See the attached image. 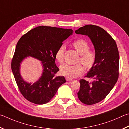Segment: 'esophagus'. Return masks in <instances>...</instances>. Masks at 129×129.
<instances>
[{"label":"esophagus","mask_w":129,"mask_h":129,"mask_svg":"<svg viewBox=\"0 0 129 129\" xmlns=\"http://www.w3.org/2000/svg\"><path fill=\"white\" fill-rule=\"evenodd\" d=\"M66 80L67 81H71V80H72V79L70 78H69V77H67V76H66Z\"/></svg>","instance_id":"34e87169"}]
</instances>
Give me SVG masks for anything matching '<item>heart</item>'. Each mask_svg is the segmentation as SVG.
<instances>
[{
  "mask_svg": "<svg viewBox=\"0 0 129 129\" xmlns=\"http://www.w3.org/2000/svg\"><path fill=\"white\" fill-rule=\"evenodd\" d=\"M79 54H80L79 60L86 68H91L94 64L96 59V51L93 49H89V45L86 41L83 39L76 40L73 42ZM66 46L64 44L61 45L55 52V59L59 63H62L64 58ZM60 73L62 75L69 78H74L76 75L82 74L84 71V67L81 63L76 64H70L64 63L60 67Z\"/></svg>",
  "mask_w": 129,
  "mask_h": 129,
  "instance_id": "obj_1",
  "label": "heart"
}]
</instances>
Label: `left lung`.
I'll list each match as a JSON object with an SVG mask.
<instances>
[{
    "mask_svg": "<svg viewBox=\"0 0 129 129\" xmlns=\"http://www.w3.org/2000/svg\"><path fill=\"white\" fill-rule=\"evenodd\" d=\"M88 36L94 45L96 59L85 77L92 82L80 79L78 93L81 102L92 105L104 99L116 84L119 76V52L115 40L104 29L94 25H87L75 31Z\"/></svg>",
    "mask_w": 129,
    "mask_h": 129,
    "instance_id": "8db88e82",
    "label": "left lung"
}]
</instances>
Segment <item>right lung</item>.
Listing matches in <instances>:
<instances>
[{
	"instance_id": "1",
	"label": "right lung",
	"mask_w": 129,
	"mask_h": 129,
	"mask_svg": "<svg viewBox=\"0 0 129 129\" xmlns=\"http://www.w3.org/2000/svg\"><path fill=\"white\" fill-rule=\"evenodd\" d=\"M72 29L40 26L31 29L20 38L11 62V69L22 95L31 103L44 104L55 96L61 85L66 82L64 76H55L59 70L56 66L55 52L63 41L72 35ZM30 56L41 61L42 75L32 85L25 82L20 75L22 61Z\"/></svg>"
}]
</instances>
